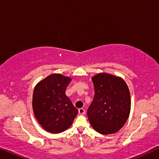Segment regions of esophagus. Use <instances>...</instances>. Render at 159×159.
<instances>
[{"label": "esophagus", "instance_id": "34e87169", "mask_svg": "<svg viewBox=\"0 0 159 159\" xmlns=\"http://www.w3.org/2000/svg\"><path fill=\"white\" fill-rule=\"evenodd\" d=\"M79 114H81V115L84 114H85V110H84V108H80V109H79Z\"/></svg>", "mask_w": 159, "mask_h": 159}]
</instances>
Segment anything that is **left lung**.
Here are the masks:
<instances>
[{"label": "left lung", "mask_w": 159, "mask_h": 159, "mask_svg": "<svg viewBox=\"0 0 159 159\" xmlns=\"http://www.w3.org/2000/svg\"><path fill=\"white\" fill-rule=\"evenodd\" d=\"M95 95L88 109L89 121L102 134L116 133L129 116L131 99L125 80L108 73L93 76Z\"/></svg>", "instance_id": "left-lung-1"}]
</instances>
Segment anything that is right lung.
Listing matches in <instances>:
<instances>
[{
	"label": "right lung",
	"instance_id": "1",
	"mask_svg": "<svg viewBox=\"0 0 159 159\" xmlns=\"http://www.w3.org/2000/svg\"><path fill=\"white\" fill-rule=\"evenodd\" d=\"M71 78L52 74L38 82L32 95L34 116L43 129L51 133H60L69 129L78 110L65 91Z\"/></svg>",
	"mask_w": 159,
	"mask_h": 159
}]
</instances>
